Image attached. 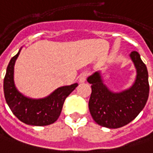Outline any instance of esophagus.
<instances>
[{
  "instance_id": "1",
  "label": "esophagus",
  "mask_w": 153,
  "mask_h": 153,
  "mask_svg": "<svg viewBox=\"0 0 153 153\" xmlns=\"http://www.w3.org/2000/svg\"><path fill=\"white\" fill-rule=\"evenodd\" d=\"M87 76H88V74H87V73H82V74L79 75V83H83V82H85Z\"/></svg>"
}]
</instances>
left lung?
Here are the masks:
<instances>
[{
	"instance_id": "obj_1",
	"label": "left lung",
	"mask_w": 153,
	"mask_h": 153,
	"mask_svg": "<svg viewBox=\"0 0 153 153\" xmlns=\"http://www.w3.org/2000/svg\"><path fill=\"white\" fill-rule=\"evenodd\" d=\"M137 77L133 85L124 92L115 94L103 84L100 74L94 73L87 78L92 84L89 111L98 125L107 128H120L132 121L145 107L149 96L148 72L138 52L130 54Z\"/></svg>"
}]
</instances>
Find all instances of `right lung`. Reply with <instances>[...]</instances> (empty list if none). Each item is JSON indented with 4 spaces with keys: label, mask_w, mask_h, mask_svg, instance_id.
I'll return each mask as SVG.
<instances>
[{
    "label": "right lung",
    "mask_w": 153,
    "mask_h": 153,
    "mask_svg": "<svg viewBox=\"0 0 153 153\" xmlns=\"http://www.w3.org/2000/svg\"><path fill=\"white\" fill-rule=\"evenodd\" d=\"M20 51L14 55L7 68L4 78V95L10 110L23 123L30 126H44L56 121L60 115L66 98L78 85L61 86L53 94L41 100L25 97L17 91L14 83V66Z\"/></svg>",
    "instance_id": "right-lung-1"
}]
</instances>
